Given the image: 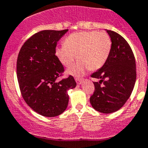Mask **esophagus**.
<instances>
[{"label": "esophagus", "instance_id": "1", "mask_svg": "<svg viewBox=\"0 0 148 148\" xmlns=\"http://www.w3.org/2000/svg\"><path fill=\"white\" fill-rule=\"evenodd\" d=\"M75 80H76V83H77V84H78V85L81 84L82 81H83V80H82V79H80V78H75Z\"/></svg>", "mask_w": 148, "mask_h": 148}]
</instances>
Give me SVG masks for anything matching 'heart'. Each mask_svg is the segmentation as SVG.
I'll use <instances>...</instances> for the list:
<instances>
[{"label":"heart","mask_w":148,"mask_h":148,"mask_svg":"<svg viewBox=\"0 0 148 148\" xmlns=\"http://www.w3.org/2000/svg\"><path fill=\"white\" fill-rule=\"evenodd\" d=\"M112 42L106 32L86 31L73 33L67 36L65 45L55 49L61 63L69 67L77 59L78 62L68 70V73L80 77L88 69L96 71L107 60Z\"/></svg>","instance_id":"b5f03b06"}]
</instances>
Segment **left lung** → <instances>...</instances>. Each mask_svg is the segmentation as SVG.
<instances>
[{
  "label": "left lung",
  "mask_w": 148,
  "mask_h": 148,
  "mask_svg": "<svg viewBox=\"0 0 148 148\" xmlns=\"http://www.w3.org/2000/svg\"><path fill=\"white\" fill-rule=\"evenodd\" d=\"M106 32L112 39V50L104 65L91 75L99 81L93 82L90 102L98 112L110 114L120 109L130 98L136 81V64L127 41L116 32Z\"/></svg>",
  "instance_id": "1"
}]
</instances>
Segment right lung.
Here are the masks:
<instances>
[{"mask_svg": "<svg viewBox=\"0 0 148 148\" xmlns=\"http://www.w3.org/2000/svg\"><path fill=\"white\" fill-rule=\"evenodd\" d=\"M68 31L43 30L21 47L16 64L20 90L28 106L39 114L53 117L66 109L68 90L76 83L72 75L58 82L64 67L55 55L57 43Z\"/></svg>", "mask_w": 148, "mask_h": 148, "instance_id": "add662e5", "label": "right lung"}]
</instances>
